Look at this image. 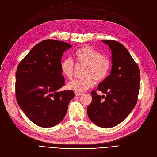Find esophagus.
I'll list each match as a JSON object with an SVG mask.
<instances>
[{
	"label": "esophagus",
	"mask_w": 157,
	"mask_h": 157,
	"mask_svg": "<svg viewBox=\"0 0 157 157\" xmlns=\"http://www.w3.org/2000/svg\"><path fill=\"white\" fill-rule=\"evenodd\" d=\"M75 95H76V96H81V95H82L83 93H81V92L75 91Z\"/></svg>",
	"instance_id": "esophagus-1"
}]
</instances>
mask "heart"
<instances>
[{"mask_svg":"<svg viewBox=\"0 0 157 157\" xmlns=\"http://www.w3.org/2000/svg\"><path fill=\"white\" fill-rule=\"evenodd\" d=\"M75 58L78 64L85 66L82 79H75L67 84L71 90L83 92L94 85L97 82L104 81L107 76L110 68L109 58L90 45H86L78 49L75 53ZM61 70L63 75L67 79H71L74 73L75 63L73 60L68 58L61 63Z\"/></svg>","mask_w":157,"mask_h":157,"instance_id":"b5f03b06","label":"heart"}]
</instances>
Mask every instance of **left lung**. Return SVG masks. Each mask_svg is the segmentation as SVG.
I'll return each instance as SVG.
<instances>
[{
  "mask_svg": "<svg viewBox=\"0 0 157 157\" xmlns=\"http://www.w3.org/2000/svg\"><path fill=\"white\" fill-rule=\"evenodd\" d=\"M112 52L110 74L91 92L93 101L87 108V115L96 125L110 128L121 123L136 106L139 93V66L127 48L115 40H104Z\"/></svg>",
  "mask_w": 157,
  "mask_h": 157,
  "instance_id": "8db88e82",
  "label": "left lung"
}]
</instances>
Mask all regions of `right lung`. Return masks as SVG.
I'll return each instance as SVG.
<instances>
[{"label":"right lung","instance_id":"right-lung-1","mask_svg":"<svg viewBox=\"0 0 157 157\" xmlns=\"http://www.w3.org/2000/svg\"><path fill=\"white\" fill-rule=\"evenodd\" d=\"M71 47L64 41L44 40L36 44L17 66V103L38 126L51 127L61 122L75 97L71 90L57 91L64 86L61 57Z\"/></svg>","mask_w":157,"mask_h":157}]
</instances>
